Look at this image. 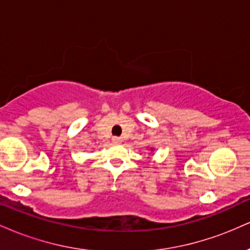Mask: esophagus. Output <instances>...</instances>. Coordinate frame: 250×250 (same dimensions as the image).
<instances>
[{
  "mask_svg": "<svg viewBox=\"0 0 250 250\" xmlns=\"http://www.w3.org/2000/svg\"><path fill=\"white\" fill-rule=\"evenodd\" d=\"M111 141H113V143H115V145H119V143L122 142V140H121V137L114 136L113 139H111Z\"/></svg>",
  "mask_w": 250,
  "mask_h": 250,
  "instance_id": "obj_1",
  "label": "esophagus"
}]
</instances>
